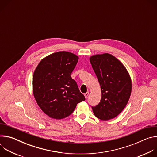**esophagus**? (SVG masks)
Returning a JSON list of instances; mask_svg holds the SVG:
<instances>
[{
    "instance_id": "34e87169",
    "label": "esophagus",
    "mask_w": 157,
    "mask_h": 157,
    "mask_svg": "<svg viewBox=\"0 0 157 157\" xmlns=\"http://www.w3.org/2000/svg\"><path fill=\"white\" fill-rule=\"evenodd\" d=\"M89 92H87L86 93H85V94H84V97H85V98H87V96H89Z\"/></svg>"
}]
</instances>
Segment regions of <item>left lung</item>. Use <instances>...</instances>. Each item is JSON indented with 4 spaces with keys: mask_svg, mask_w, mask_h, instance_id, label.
I'll use <instances>...</instances> for the list:
<instances>
[{
    "mask_svg": "<svg viewBox=\"0 0 157 157\" xmlns=\"http://www.w3.org/2000/svg\"><path fill=\"white\" fill-rule=\"evenodd\" d=\"M101 89V99L92 107L94 114L102 121L117 116L126 106L132 91V81L124 64L109 53L89 58Z\"/></svg>",
    "mask_w": 157,
    "mask_h": 157,
    "instance_id": "8db88e82",
    "label": "left lung"
}]
</instances>
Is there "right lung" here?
I'll return each instance as SVG.
<instances>
[{
  "mask_svg": "<svg viewBox=\"0 0 157 157\" xmlns=\"http://www.w3.org/2000/svg\"><path fill=\"white\" fill-rule=\"evenodd\" d=\"M78 59L71 52H56L42 59L33 73V96L41 110L51 118L69 116L78 103L85 100L71 77Z\"/></svg>",
  "mask_w": 157,
  "mask_h": 157,
  "instance_id": "obj_1",
  "label": "right lung"
}]
</instances>
